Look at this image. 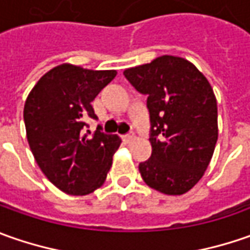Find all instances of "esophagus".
<instances>
[{"mask_svg": "<svg viewBox=\"0 0 250 250\" xmlns=\"http://www.w3.org/2000/svg\"><path fill=\"white\" fill-rule=\"evenodd\" d=\"M135 139V135L133 133H128V135H122V140L125 142V143H130L132 140Z\"/></svg>", "mask_w": 250, "mask_h": 250, "instance_id": "1", "label": "esophagus"}]
</instances>
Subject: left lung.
I'll list each match as a JSON object with an SVG mask.
<instances>
[{
    "mask_svg": "<svg viewBox=\"0 0 250 250\" xmlns=\"http://www.w3.org/2000/svg\"><path fill=\"white\" fill-rule=\"evenodd\" d=\"M147 96L151 156L139 164L150 188L184 195L203 177L218 138L217 100L205 75L181 57L163 55L124 71Z\"/></svg>",
    "mask_w": 250,
    "mask_h": 250,
    "instance_id": "obj_1",
    "label": "left lung"
}]
</instances>
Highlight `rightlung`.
Instances as JSON below:
<instances>
[{"label":"right lung","mask_w":250,"mask_h":250,"mask_svg":"<svg viewBox=\"0 0 250 250\" xmlns=\"http://www.w3.org/2000/svg\"><path fill=\"white\" fill-rule=\"evenodd\" d=\"M117 76V71H91L62 63L40 78L24 103L26 136L43 174L68 195H89L100 188L120 147L118 135L97 126L91 101Z\"/></svg>","instance_id":"1"}]
</instances>
